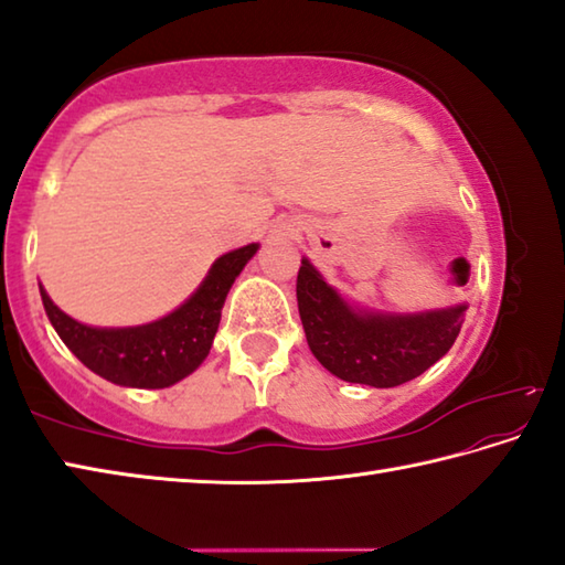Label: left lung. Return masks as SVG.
<instances>
[{
  "mask_svg": "<svg viewBox=\"0 0 565 565\" xmlns=\"http://www.w3.org/2000/svg\"><path fill=\"white\" fill-rule=\"evenodd\" d=\"M296 301L321 366L349 384L374 388L401 386L431 369L454 347L466 311V306L408 317L353 311L306 259L296 276Z\"/></svg>",
  "mask_w": 565,
  "mask_h": 565,
  "instance_id": "left-lung-1",
  "label": "left lung"
}]
</instances>
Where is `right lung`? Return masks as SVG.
Here are the masks:
<instances>
[{
  "label": "right lung",
  "mask_w": 565,
  "mask_h": 565,
  "mask_svg": "<svg viewBox=\"0 0 565 565\" xmlns=\"http://www.w3.org/2000/svg\"><path fill=\"white\" fill-rule=\"evenodd\" d=\"M259 244L218 256L189 301L154 323L131 329H94L56 309L40 284L42 303L54 331L94 374L119 386L167 388L189 376L212 349L228 289Z\"/></svg>",
  "instance_id": "right-lung-1"
}]
</instances>
